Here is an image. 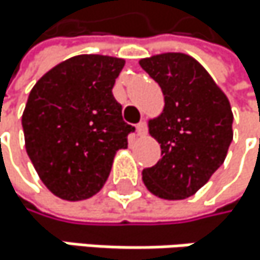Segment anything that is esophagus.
<instances>
[{
    "instance_id": "1",
    "label": "esophagus",
    "mask_w": 260,
    "mask_h": 260,
    "mask_svg": "<svg viewBox=\"0 0 260 260\" xmlns=\"http://www.w3.org/2000/svg\"><path fill=\"white\" fill-rule=\"evenodd\" d=\"M146 131H148L146 121H140V123L137 124V134H139V136H145V134H146Z\"/></svg>"
}]
</instances>
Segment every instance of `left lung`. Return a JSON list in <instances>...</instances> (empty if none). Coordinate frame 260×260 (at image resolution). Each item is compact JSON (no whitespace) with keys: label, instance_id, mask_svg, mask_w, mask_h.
Instances as JSON below:
<instances>
[{"label":"left lung","instance_id":"obj_1","mask_svg":"<svg viewBox=\"0 0 260 260\" xmlns=\"http://www.w3.org/2000/svg\"><path fill=\"white\" fill-rule=\"evenodd\" d=\"M165 95L163 112L149 121L161 158L143 170L157 197L180 200L196 194L223 163L233 140L226 95L192 57L170 52L140 60Z\"/></svg>","mask_w":260,"mask_h":260}]
</instances>
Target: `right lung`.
<instances>
[{
    "mask_svg": "<svg viewBox=\"0 0 260 260\" xmlns=\"http://www.w3.org/2000/svg\"><path fill=\"white\" fill-rule=\"evenodd\" d=\"M124 60L77 55L44 74L23 112L26 151L41 182L64 200L97 194L134 126L123 121L112 87Z\"/></svg>",
    "mask_w": 260,
    "mask_h": 260,
    "instance_id": "1",
    "label": "right lung"
}]
</instances>
